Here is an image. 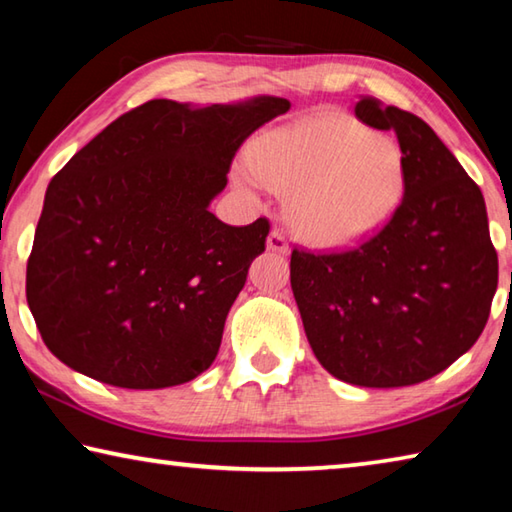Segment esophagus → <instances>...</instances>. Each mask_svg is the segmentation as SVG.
I'll return each instance as SVG.
<instances>
[{"instance_id":"esophagus-1","label":"esophagus","mask_w":512,"mask_h":512,"mask_svg":"<svg viewBox=\"0 0 512 512\" xmlns=\"http://www.w3.org/2000/svg\"><path fill=\"white\" fill-rule=\"evenodd\" d=\"M266 248L273 250V253H280V255L289 253V241L282 235V230H277V228L271 230V235L266 237Z\"/></svg>"}]
</instances>
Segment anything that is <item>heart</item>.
<instances>
[{"label":"heart","instance_id":"obj_1","mask_svg":"<svg viewBox=\"0 0 512 512\" xmlns=\"http://www.w3.org/2000/svg\"><path fill=\"white\" fill-rule=\"evenodd\" d=\"M235 180L289 194V221L302 237L343 246L393 214L404 173L391 137L348 117H318L259 137Z\"/></svg>","mask_w":512,"mask_h":512}]
</instances>
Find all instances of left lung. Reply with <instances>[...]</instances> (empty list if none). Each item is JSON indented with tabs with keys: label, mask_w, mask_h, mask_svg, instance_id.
I'll use <instances>...</instances> for the list:
<instances>
[{
	"label": "left lung",
	"mask_w": 512,
	"mask_h": 512,
	"mask_svg": "<svg viewBox=\"0 0 512 512\" xmlns=\"http://www.w3.org/2000/svg\"><path fill=\"white\" fill-rule=\"evenodd\" d=\"M354 115L397 135L402 203L357 248H293L291 289L329 375L366 388L420 384L470 350L488 323L499 264L485 201L420 117L372 97Z\"/></svg>",
	"instance_id": "1"
}]
</instances>
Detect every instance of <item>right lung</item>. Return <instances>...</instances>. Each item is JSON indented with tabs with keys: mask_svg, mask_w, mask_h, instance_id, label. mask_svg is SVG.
Listing matches in <instances>:
<instances>
[{
	"mask_svg": "<svg viewBox=\"0 0 512 512\" xmlns=\"http://www.w3.org/2000/svg\"><path fill=\"white\" fill-rule=\"evenodd\" d=\"M287 99L194 108L146 101L88 142L47 187L27 262L42 341L76 372L167 388L212 366L225 316L271 225L207 210L232 158Z\"/></svg>",
	"mask_w": 512,
	"mask_h": 512,
	"instance_id": "1",
	"label": "right lung"
}]
</instances>
